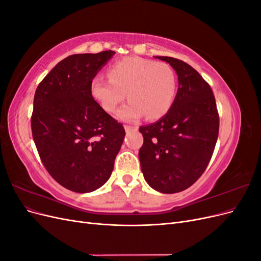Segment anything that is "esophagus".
Returning a JSON list of instances; mask_svg holds the SVG:
<instances>
[{
	"mask_svg": "<svg viewBox=\"0 0 261 261\" xmlns=\"http://www.w3.org/2000/svg\"><path fill=\"white\" fill-rule=\"evenodd\" d=\"M138 129L137 126H130V125H125V130L129 133V132H136Z\"/></svg>",
	"mask_w": 261,
	"mask_h": 261,
	"instance_id": "esophagus-1",
	"label": "esophagus"
}]
</instances>
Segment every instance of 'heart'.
<instances>
[{"mask_svg":"<svg viewBox=\"0 0 261 261\" xmlns=\"http://www.w3.org/2000/svg\"><path fill=\"white\" fill-rule=\"evenodd\" d=\"M108 77L94 76L90 93L108 113L115 112L127 93L129 102L117 113L123 121L137 120L144 114L152 120L159 118L169 112L174 102L176 78L165 63L127 57L108 68Z\"/></svg>","mask_w":261,"mask_h":261,"instance_id":"obj_1","label":"heart"}]
</instances>
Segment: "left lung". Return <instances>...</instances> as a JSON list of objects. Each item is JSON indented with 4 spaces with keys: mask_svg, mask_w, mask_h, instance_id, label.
<instances>
[{
    "mask_svg": "<svg viewBox=\"0 0 261 261\" xmlns=\"http://www.w3.org/2000/svg\"><path fill=\"white\" fill-rule=\"evenodd\" d=\"M178 76V90L169 112L139 127L141 171L155 191L174 194L191 187L207 169L219 135V113L209 84L184 61L158 57Z\"/></svg>",
    "mask_w": 261,
    "mask_h": 261,
    "instance_id": "left-lung-1",
    "label": "left lung"
}]
</instances>
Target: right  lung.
<instances>
[{
  "instance_id": "obj_1",
  "label": "right lung",
  "mask_w": 261,
  "mask_h": 261,
  "mask_svg": "<svg viewBox=\"0 0 261 261\" xmlns=\"http://www.w3.org/2000/svg\"><path fill=\"white\" fill-rule=\"evenodd\" d=\"M115 52L73 54L38 85L31 133L49 174L75 193L93 192L111 176L125 129L90 93V82Z\"/></svg>"
}]
</instances>
